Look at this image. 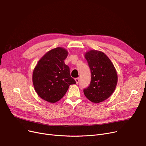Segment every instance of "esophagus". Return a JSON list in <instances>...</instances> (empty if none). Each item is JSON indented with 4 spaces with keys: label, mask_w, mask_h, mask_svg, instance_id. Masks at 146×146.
<instances>
[{
    "label": "esophagus",
    "mask_w": 146,
    "mask_h": 146,
    "mask_svg": "<svg viewBox=\"0 0 146 146\" xmlns=\"http://www.w3.org/2000/svg\"><path fill=\"white\" fill-rule=\"evenodd\" d=\"M75 80L76 83L78 84L79 82V81H80V78H76L75 79Z\"/></svg>",
    "instance_id": "esophagus-1"
}]
</instances>
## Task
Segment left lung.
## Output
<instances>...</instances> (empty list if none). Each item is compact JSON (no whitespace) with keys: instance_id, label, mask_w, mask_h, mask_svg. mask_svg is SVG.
<instances>
[{"instance_id":"1","label":"left lung","mask_w":146,"mask_h":146,"mask_svg":"<svg viewBox=\"0 0 146 146\" xmlns=\"http://www.w3.org/2000/svg\"><path fill=\"white\" fill-rule=\"evenodd\" d=\"M91 72V81L84 93L90 101L100 103L112 95L118 81L115 68L109 58L100 50H90L84 54Z\"/></svg>"}]
</instances>
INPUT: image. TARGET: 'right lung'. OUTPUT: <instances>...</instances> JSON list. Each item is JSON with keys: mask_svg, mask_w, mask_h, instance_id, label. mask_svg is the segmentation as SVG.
I'll return each instance as SVG.
<instances>
[{"mask_svg": "<svg viewBox=\"0 0 146 146\" xmlns=\"http://www.w3.org/2000/svg\"><path fill=\"white\" fill-rule=\"evenodd\" d=\"M68 55V50L62 47L51 49L39 59L33 70L34 89L42 99L50 103L59 101L70 85L76 83L70 75L69 66L64 62Z\"/></svg>", "mask_w": 146, "mask_h": 146, "instance_id": "1", "label": "right lung"}]
</instances>
